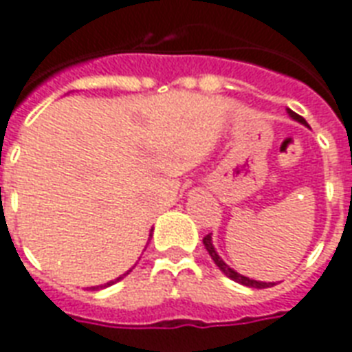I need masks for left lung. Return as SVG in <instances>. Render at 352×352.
Here are the masks:
<instances>
[{"label":"left lung","instance_id":"obj_1","mask_svg":"<svg viewBox=\"0 0 352 352\" xmlns=\"http://www.w3.org/2000/svg\"><path fill=\"white\" fill-rule=\"evenodd\" d=\"M289 116H292V118H295V120H298V122H300V124H306L305 118H302V116H300V115H297V113H293L292 109H289ZM202 241H204L206 250L210 252L211 260L215 261V265L219 267V269H221V271H223V273L226 274L228 278L236 280V282H239V284H243V286L258 287V289H263V287H271V286H273L271 282L267 284V282H258V280L247 278V276H243V274L236 273L234 269H230V267L226 265V263H224V261L221 260V258H219V254H217V252H215V247H213V243H211V234H208V236H204V239H202Z\"/></svg>","mask_w":352,"mask_h":352}]
</instances>
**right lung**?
I'll return each instance as SVG.
<instances>
[{
  "instance_id": "add662e5",
  "label": "right lung",
  "mask_w": 352,
  "mask_h": 352,
  "mask_svg": "<svg viewBox=\"0 0 352 352\" xmlns=\"http://www.w3.org/2000/svg\"><path fill=\"white\" fill-rule=\"evenodd\" d=\"M128 273H129V271H128ZM128 273H126V274H128ZM126 274H122V276H118V278H116L115 282H118V280H120V278H124ZM115 282H107V284H104V286H98V287H107V286H111V284H115ZM94 289H96V287H94Z\"/></svg>"
}]
</instances>
